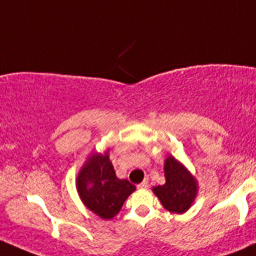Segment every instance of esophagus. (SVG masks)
<instances>
[{
  "mask_svg": "<svg viewBox=\"0 0 256 256\" xmlns=\"http://www.w3.org/2000/svg\"><path fill=\"white\" fill-rule=\"evenodd\" d=\"M137 188H138V189H147V188H148V180H144L141 184L137 185Z\"/></svg>",
  "mask_w": 256,
  "mask_h": 256,
  "instance_id": "obj_1",
  "label": "esophagus"
}]
</instances>
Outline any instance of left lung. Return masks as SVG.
Here are the masks:
<instances>
[{"label":"left lung","mask_w":256,"mask_h":256,"mask_svg":"<svg viewBox=\"0 0 256 256\" xmlns=\"http://www.w3.org/2000/svg\"><path fill=\"white\" fill-rule=\"evenodd\" d=\"M166 184L153 189L164 208L174 214H182L189 208L198 192L194 176L173 156H169L164 164Z\"/></svg>","instance_id":"8db88e82"}]
</instances>
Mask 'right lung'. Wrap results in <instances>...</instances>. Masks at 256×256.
Listing matches in <instances>:
<instances>
[{
    "instance_id": "add662e5",
    "label": "right lung",
    "mask_w": 256,
    "mask_h": 256,
    "mask_svg": "<svg viewBox=\"0 0 256 256\" xmlns=\"http://www.w3.org/2000/svg\"><path fill=\"white\" fill-rule=\"evenodd\" d=\"M77 189L90 211L102 218L110 220L120 211L136 188L128 180L118 179L109 156L106 153L88 160L77 178Z\"/></svg>"
}]
</instances>
